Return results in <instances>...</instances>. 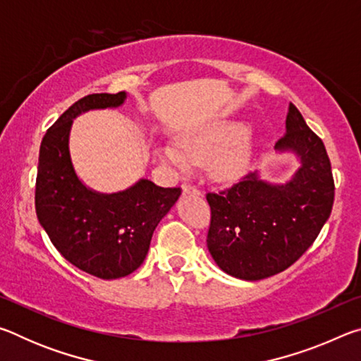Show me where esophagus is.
<instances>
[{"label": "esophagus", "mask_w": 361, "mask_h": 361, "mask_svg": "<svg viewBox=\"0 0 361 361\" xmlns=\"http://www.w3.org/2000/svg\"><path fill=\"white\" fill-rule=\"evenodd\" d=\"M181 191L185 194H200L199 188L195 185H191V183H185V185L181 186Z\"/></svg>", "instance_id": "obj_1"}]
</instances>
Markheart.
Wrapping results in <instances>:
<instances>
[{
	"label": "heart",
	"instance_id": "1",
	"mask_svg": "<svg viewBox=\"0 0 361 361\" xmlns=\"http://www.w3.org/2000/svg\"><path fill=\"white\" fill-rule=\"evenodd\" d=\"M234 135V130H226L205 137H185L180 140V151L164 148L161 154L164 161L178 170L188 169V159L194 164H204L210 158L209 170L215 178L234 180L245 172L250 159V146L243 138L224 149Z\"/></svg>",
	"mask_w": 361,
	"mask_h": 361
}]
</instances>
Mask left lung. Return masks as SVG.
Returning <instances> with one entry per match:
<instances>
[{
    "instance_id": "1",
    "label": "left lung",
    "mask_w": 361,
    "mask_h": 361,
    "mask_svg": "<svg viewBox=\"0 0 361 361\" xmlns=\"http://www.w3.org/2000/svg\"><path fill=\"white\" fill-rule=\"evenodd\" d=\"M276 149L295 152L301 162L285 185H271L250 172L231 188L207 194L212 212L207 247L232 277L261 280L288 269L331 215V162L293 103Z\"/></svg>"
}]
</instances>
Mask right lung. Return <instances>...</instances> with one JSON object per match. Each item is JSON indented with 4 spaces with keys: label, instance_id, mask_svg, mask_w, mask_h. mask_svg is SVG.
I'll use <instances>...</instances> for the list:
<instances>
[{
    "label": "right lung",
    "instance_id": "right-lung-1",
    "mask_svg": "<svg viewBox=\"0 0 361 361\" xmlns=\"http://www.w3.org/2000/svg\"><path fill=\"white\" fill-rule=\"evenodd\" d=\"M126 92L78 100L49 127L39 148L35 207L39 224L73 266L103 280L121 279L142 266L152 232L178 200L180 188L140 180L126 191L100 194L73 169L68 138L73 119L89 109L121 106Z\"/></svg>",
    "mask_w": 361,
    "mask_h": 361
}]
</instances>
